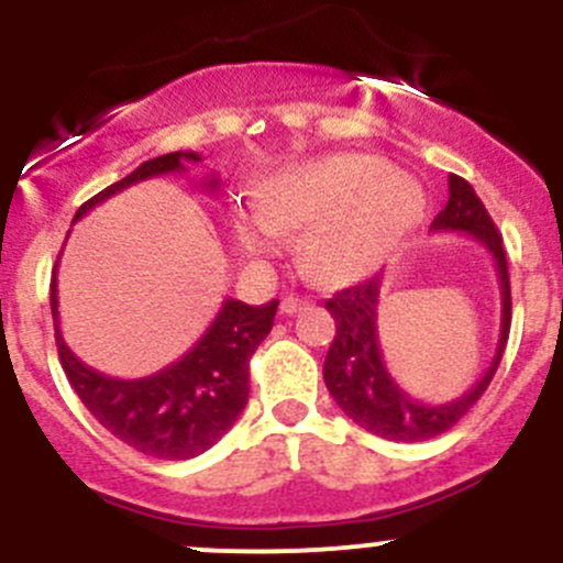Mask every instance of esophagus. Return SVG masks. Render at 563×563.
Returning <instances> with one entry per match:
<instances>
[{"label": "esophagus", "mask_w": 563, "mask_h": 563, "mask_svg": "<svg viewBox=\"0 0 563 563\" xmlns=\"http://www.w3.org/2000/svg\"><path fill=\"white\" fill-rule=\"evenodd\" d=\"M305 308H310V302H308V299H299V297H286V299H283V305H280V310L286 316L299 313V310H305Z\"/></svg>", "instance_id": "obj_1"}]
</instances>
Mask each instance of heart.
<instances>
[{
  "instance_id": "1",
  "label": "heart",
  "mask_w": 563,
  "mask_h": 563,
  "mask_svg": "<svg viewBox=\"0 0 563 563\" xmlns=\"http://www.w3.org/2000/svg\"><path fill=\"white\" fill-rule=\"evenodd\" d=\"M255 209L231 223L245 253H275L283 231L308 225L302 250L316 275L351 283L382 269L411 240L428 196L417 176L382 157L343 152L275 172L261 185Z\"/></svg>"
}]
</instances>
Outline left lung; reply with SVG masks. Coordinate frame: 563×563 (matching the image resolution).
I'll return each mask as SVG.
<instances>
[{"label":"left lung","instance_id":"left-lung-1","mask_svg":"<svg viewBox=\"0 0 563 563\" xmlns=\"http://www.w3.org/2000/svg\"><path fill=\"white\" fill-rule=\"evenodd\" d=\"M435 234H468L487 247L498 272L501 286V332H498L496 356L485 376L465 395L450 402H422L408 395L389 376L378 343V297H382V275L338 291L327 302L334 318V340L323 362V382L345 417L354 419L367 433L382 435L387 441H428L455 428L460 419L476 406L485 389L490 387L498 371L504 349H507L509 323H512V294H509L507 253L501 234L487 214L485 203L463 176L450 174V201L430 223Z\"/></svg>","mask_w":563,"mask_h":563}]
</instances>
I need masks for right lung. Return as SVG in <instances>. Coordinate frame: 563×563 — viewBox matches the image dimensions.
<instances>
[{
  "label": "right lung",
  "instance_id": "obj_1",
  "mask_svg": "<svg viewBox=\"0 0 563 563\" xmlns=\"http://www.w3.org/2000/svg\"><path fill=\"white\" fill-rule=\"evenodd\" d=\"M198 152H172L141 163L133 174L113 181L111 187L89 198L76 212L81 220L89 209L117 196L135 181L163 174H185L187 163H198ZM209 192L220 187L218 176L203 181ZM277 299L266 305H245L225 299L218 318L209 323L196 345L174 365L146 378H111L84 365L59 329V299H56V269L51 280V316L56 329V349L70 387L81 397L95 419L117 435L122 444L133 446L150 457L190 460L218 444L247 406L250 356L269 334L275 323Z\"/></svg>",
  "mask_w": 563,
  "mask_h": 563
}]
</instances>
